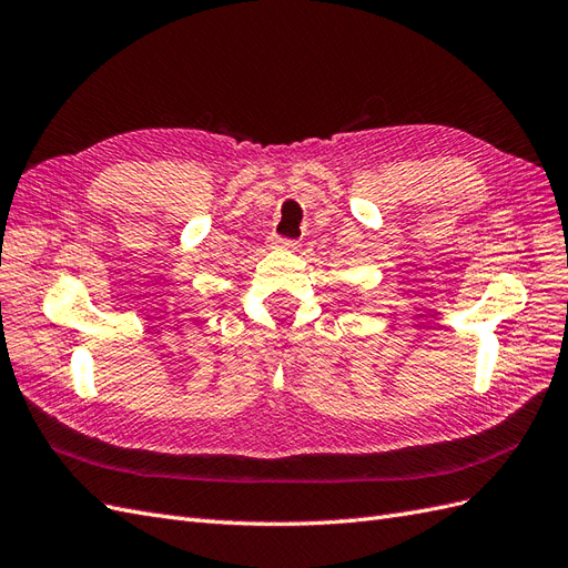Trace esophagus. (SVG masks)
I'll use <instances>...</instances> for the list:
<instances>
[{
  "instance_id": "34e87169",
  "label": "esophagus",
  "mask_w": 568,
  "mask_h": 568,
  "mask_svg": "<svg viewBox=\"0 0 568 568\" xmlns=\"http://www.w3.org/2000/svg\"><path fill=\"white\" fill-rule=\"evenodd\" d=\"M275 250H297L300 242L297 240H287V237H273Z\"/></svg>"
}]
</instances>
